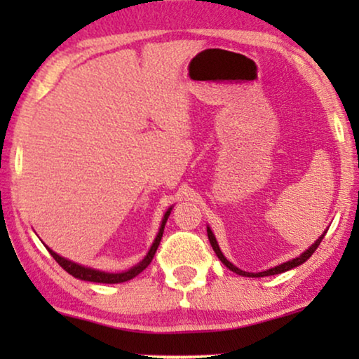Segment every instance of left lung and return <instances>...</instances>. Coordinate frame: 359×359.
<instances>
[{
    "instance_id": "left-lung-1",
    "label": "left lung",
    "mask_w": 359,
    "mask_h": 359,
    "mask_svg": "<svg viewBox=\"0 0 359 359\" xmlns=\"http://www.w3.org/2000/svg\"><path fill=\"white\" fill-rule=\"evenodd\" d=\"M325 233H327V232H323V233L320 235V237H318V238L316 240V243H312L311 247H309V250H306V252H304V253L301 255V257H297V258H294V259H289V262L283 263V264H279V266H274V268H271V269H266V271H262V273H247V271H242V269L237 268V266H233V264L230 263L229 259L224 257L222 252H220L219 245H217V240H215V237H214L212 230H210V229L208 227V237H209V242H210V245H212L214 252H215V255H217V257H219L220 262H222V263L225 264V266H227V268L230 269V271L237 273V274H240V276H247V278H264V276H273V274H279V273L289 271V269H292V268L299 266V264L306 263L307 259L312 257V253L316 252L318 245H320L322 238H323V235H325Z\"/></svg>"
}]
</instances>
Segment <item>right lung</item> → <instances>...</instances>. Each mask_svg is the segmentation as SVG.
<instances>
[{
  "mask_svg": "<svg viewBox=\"0 0 359 359\" xmlns=\"http://www.w3.org/2000/svg\"><path fill=\"white\" fill-rule=\"evenodd\" d=\"M171 209L170 208L168 210H166L165 215H163V220H161V225H160V230L158 233H156V238L154 245H151L149 253H147V257L142 259V262L139 264H135V266H132L130 269H127V271L124 273H106V271H100V269H93V268H86L83 266V264H78V263H73L70 262V259L63 258L60 257V255H57L53 250H50L47 247L48 252H50V255L53 258H55V262L60 264V266L65 269V271L68 274H72L73 278H78V279H83V281H90V283H102V284H117V283H126L129 281V279L135 278L137 274H140L144 269L149 266V264L151 263V259H154L155 257V252L156 248H158L160 245V240L161 237H163V230H165V224L166 220H168V215L171 214Z\"/></svg>",
  "mask_w": 359,
  "mask_h": 359,
  "instance_id": "add662e5",
  "label": "right lung"
}]
</instances>
